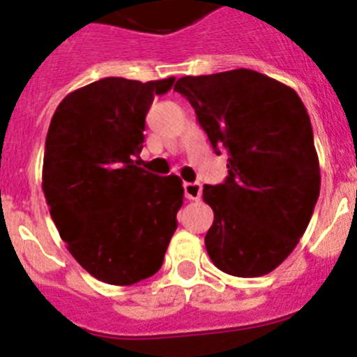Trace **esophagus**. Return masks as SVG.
<instances>
[{
    "instance_id": "esophagus-1",
    "label": "esophagus",
    "mask_w": 357,
    "mask_h": 357,
    "mask_svg": "<svg viewBox=\"0 0 357 357\" xmlns=\"http://www.w3.org/2000/svg\"><path fill=\"white\" fill-rule=\"evenodd\" d=\"M184 193L188 200H200L202 197V184L198 182H185Z\"/></svg>"
}]
</instances>
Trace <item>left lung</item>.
Masks as SVG:
<instances>
[{"label": "left lung", "mask_w": 357, "mask_h": 357, "mask_svg": "<svg viewBox=\"0 0 357 357\" xmlns=\"http://www.w3.org/2000/svg\"><path fill=\"white\" fill-rule=\"evenodd\" d=\"M214 150H229V176L204 185L214 222L206 248L236 277L273 272L305 232L320 195V166L304 103L289 85L252 69L184 77Z\"/></svg>", "instance_id": "left-lung-1"}]
</instances>
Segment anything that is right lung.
Here are the masks:
<instances>
[{"instance_id": "1", "label": "right lung", "mask_w": 357, "mask_h": 357, "mask_svg": "<svg viewBox=\"0 0 357 357\" xmlns=\"http://www.w3.org/2000/svg\"><path fill=\"white\" fill-rule=\"evenodd\" d=\"M175 84L103 78L73 91L50 123L43 191L69 254L85 272L130 286L159 272L184 188L137 166L153 96Z\"/></svg>"}]
</instances>
